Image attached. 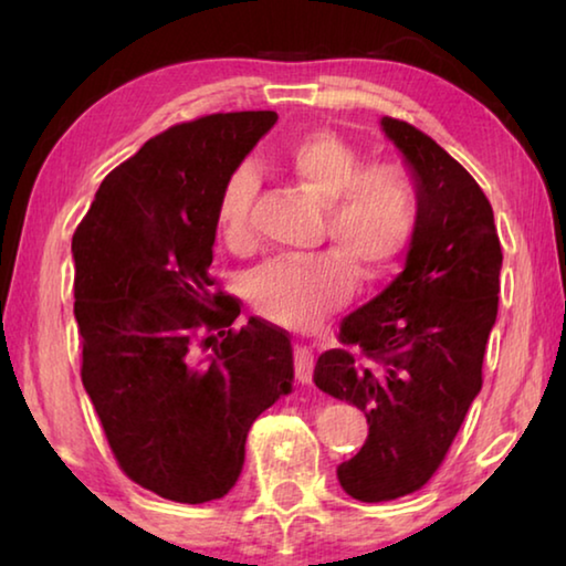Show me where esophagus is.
I'll return each instance as SVG.
<instances>
[{"mask_svg":"<svg viewBox=\"0 0 566 566\" xmlns=\"http://www.w3.org/2000/svg\"><path fill=\"white\" fill-rule=\"evenodd\" d=\"M312 371H314V352L310 344L296 342L294 344V375L302 385H310L312 381Z\"/></svg>","mask_w":566,"mask_h":566,"instance_id":"34e87169","label":"esophagus"}]
</instances>
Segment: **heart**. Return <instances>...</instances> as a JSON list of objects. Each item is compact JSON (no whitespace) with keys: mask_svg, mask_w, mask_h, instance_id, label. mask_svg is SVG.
<instances>
[{"mask_svg":"<svg viewBox=\"0 0 566 566\" xmlns=\"http://www.w3.org/2000/svg\"><path fill=\"white\" fill-rule=\"evenodd\" d=\"M280 165L317 197L324 249L306 260H274L249 280V302L262 317L286 327H314L349 300L357 284L387 276L407 252L417 227V187L397 161L361 165L359 149L337 132L314 129L284 147ZM252 167L227 177L217 202V227L239 254L256 247Z\"/></svg>","mask_w":566,"mask_h":566,"instance_id":"1","label":"heart"}]
</instances>
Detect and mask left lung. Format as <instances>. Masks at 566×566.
Wrapping results in <instances>:
<instances>
[{
    "instance_id": "obj_1",
    "label": "left lung",
    "mask_w": 566,
    "mask_h": 566,
    "mask_svg": "<svg viewBox=\"0 0 566 566\" xmlns=\"http://www.w3.org/2000/svg\"><path fill=\"white\" fill-rule=\"evenodd\" d=\"M381 129L417 179V227L405 272L339 327L314 385L364 411L369 434L337 469L359 502L424 486L444 462L474 397L500 304L502 247L490 199L424 132L395 117Z\"/></svg>"
}]
</instances>
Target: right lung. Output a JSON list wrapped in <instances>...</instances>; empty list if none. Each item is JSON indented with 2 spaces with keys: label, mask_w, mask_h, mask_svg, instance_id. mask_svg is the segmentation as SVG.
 <instances>
[{
  "label": "right lung",
  "mask_w": 566,
  "mask_h": 566,
  "mask_svg": "<svg viewBox=\"0 0 566 566\" xmlns=\"http://www.w3.org/2000/svg\"><path fill=\"white\" fill-rule=\"evenodd\" d=\"M276 112L175 124L112 169L72 237L82 385L132 482L205 504L232 490L254 419L292 391L290 334L209 274L227 177Z\"/></svg>",
  "instance_id": "add662e5"
}]
</instances>
